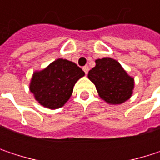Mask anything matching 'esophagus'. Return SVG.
I'll return each mask as SVG.
<instances>
[{"label": "esophagus", "mask_w": 160, "mask_h": 160, "mask_svg": "<svg viewBox=\"0 0 160 160\" xmlns=\"http://www.w3.org/2000/svg\"><path fill=\"white\" fill-rule=\"evenodd\" d=\"M82 69H83V71L85 72V74H87V73H88V71H89V68H88L87 66L83 67V68H82Z\"/></svg>", "instance_id": "obj_1"}]
</instances>
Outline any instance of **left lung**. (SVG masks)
I'll list each match as a JSON object with an SVG mask.
<instances>
[{
	"mask_svg": "<svg viewBox=\"0 0 160 160\" xmlns=\"http://www.w3.org/2000/svg\"><path fill=\"white\" fill-rule=\"evenodd\" d=\"M88 78L95 85L99 96L108 104L120 105L132 95L134 79L113 58L96 59L95 67L89 71Z\"/></svg>",
	"mask_w": 160,
	"mask_h": 160,
	"instance_id": "left-lung-1",
	"label": "left lung"
}]
</instances>
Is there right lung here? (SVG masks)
Wrapping results in <instances>:
<instances>
[{"instance_id": "1", "label": "right lung", "mask_w": 160, "mask_h": 160, "mask_svg": "<svg viewBox=\"0 0 160 160\" xmlns=\"http://www.w3.org/2000/svg\"><path fill=\"white\" fill-rule=\"evenodd\" d=\"M84 75L75 63L58 58L42 70L33 73L29 90L44 108H60L70 98L75 83Z\"/></svg>"}]
</instances>
